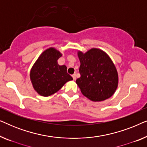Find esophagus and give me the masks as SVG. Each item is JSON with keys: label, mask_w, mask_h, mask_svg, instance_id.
I'll return each instance as SVG.
<instances>
[{"label": "esophagus", "mask_w": 147, "mask_h": 147, "mask_svg": "<svg viewBox=\"0 0 147 147\" xmlns=\"http://www.w3.org/2000/svg\"><path fill=\"white\" fill-rule=\"evenodd\" d=\"M72 78H73L74 80H76V74H73V75H72Z\"/></svg>", "instance_id": "1"}]
</instances>
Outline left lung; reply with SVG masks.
I'll list each match as a JSON object with an SVG mask.
<instances>
[{"label": "left lung", "instance_id": "8db88e82", "mask_svg": "<svg viewBox=\"0 0 147 147\" xmlns=\"http://www.w3.org/2000/svg\"><path fill=\"white\" fill-rule=\"evenodd\" d=\"M81 76L76 80L82 94L94 102L111 97L118 84L116 68L109 56L101 49L92 48L86 53L78 52Z\"/></svg>", "mask_w": 147, "mask_h": 147}]
</instances>
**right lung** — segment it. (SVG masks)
I'll return each instance as SVG.
<instances>
[{"instance_id": "right-lung-1", "label": "right lung", "mask_w": 147, "mask_h": 147, "mask_svg": "<svg viewBox=\"0 0 147 147\" xmlns=\"http://www.w3.org/2000/svg\"><path fill=\"white\" fill-rule=\"evenodd\" d=\"M62 54L53 47L41 54L30 71L33 88L42 96H51L73 78L67 72L65 65H59L57 60Z\"/></svg>"}]
</instances>
